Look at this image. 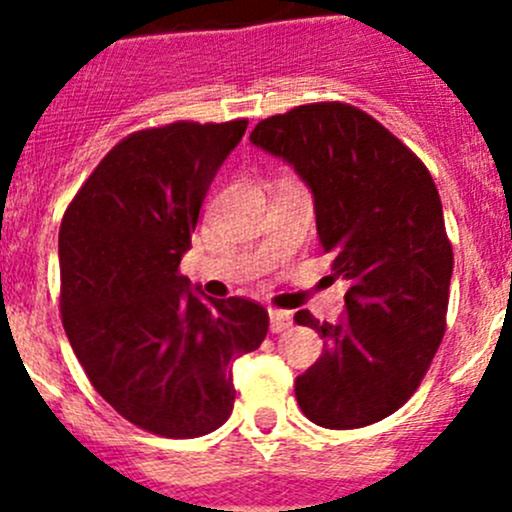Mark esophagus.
Returning a JSON list of instances; mask_svg holds the SVG:
<instances>
[{
    "label": "esophagus",
    "instance_id": "obj_1",
    "mask_svg": "<svg viewBox=\"0 0 512 512\" xmlns=\"http://www.w3.org/2000/svg\"><path fill=\"white\" fill-rule=\"evenodd\" d=\"M289 327H292V314L285 312V309H270V329H272V332L280 334Z\"/></svg>",
    "mask_w": 512,
    "mask_h": 512
}]
</instances>
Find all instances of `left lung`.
I'll return each instance as SVG.
<instances>
[{
    "mask_svg": "<svg viewBox=\"0 0 512 512\" xmlns=\"http://www.w3.org/2000/svg\"><path fill=\"white\" fill-rule=\"evenodd\" d=\"M250 141L312 188L319 242L352 285L337 324L294 314L324 339L294 381L299 409L334 431L381 421L414 396L446 332L453 247L436 183L409 146L342 101L265 118Z\"/></svg>",
    "mask_w": 512,
    "mask_h": 512,
    "instance_id": "1",
    "label": "left lung"
}]
</instances>
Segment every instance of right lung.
Here are the masks:
<instances>
[{"label": "right lung", "instance_id": "add662e5", "mask_svg": "<svg viewBox=\"0 0 512 512\" xmlns=\"http://www.w3.org/2000/svg\"><path fill=\"white\" fill-rule=\"evenodd\" d=\"M247 121H175L118 141L59 230L61 322L91 386L133 426L198 438L235 404L232 361L270 314L245 297L200 299L178 272L215 173Z\"/></svg>", "mask_w": 512, "mask_h": 512}]
</instances>
